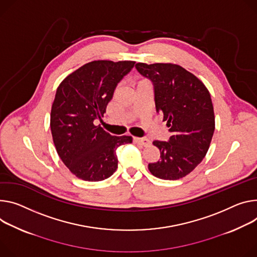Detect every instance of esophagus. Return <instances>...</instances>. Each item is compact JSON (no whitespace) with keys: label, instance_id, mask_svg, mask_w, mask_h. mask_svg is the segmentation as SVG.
I'll use <instances>...</instances> for the list:
<instances>
[{"label":"esophagus","instance_id":"1","mask_svg":"<svg viewBox=\"0 0 257 257\" xmlns=\"http://www.w3.org/2000/svg\"><path fill=\"white\" fill-rule=\"evenodd\" d=\"M133 142L135 144H138V145L144 146V147H148L151 144L150 139H148V138H141V137H133Z\"/></svg>","mask_w":257,"mask_h":257}]
</instances>
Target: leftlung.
Listing matches in <instances>:
<instances>
[{"label":"left lung","mask_w":257,"mask_h":257,"mask_svg":"<svg viewBox=\"0 0 257 257\" xmlns=\"http://www.w3.org/2000/svg\"><path fill=\"white\" fill-rule=\"evenodd\" d=\"M135 67L153 82L157 112L171 132L168 142L153 143L161 159L149 164V170L161 179L182 178L200 164L211 143L215 129L211 96L203 82L180 65L138 62Z\"/></svg>","instance_id":"8db88e82"}]
</instances>
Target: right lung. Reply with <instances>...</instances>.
Listing matches in <instances>:
<instances>
[{"instance_id":"right-lung-1","label":"right lung","mask_w":257,"mask_h":257,"mask_svg":"<svg viewBox=\"0 0 257 257\" xmlns=\"http://www.w3.org/2000/svg\"><path fill=\"white\" fill-rule=\"evenodd\" d=\"M135 61L95 60L68 75L58 86L50 127L58 156L78 178L100 181L118 168L115 151L131 136H112L93 121L101 119L118 83Z\"/></svg>"}]
</instances>
